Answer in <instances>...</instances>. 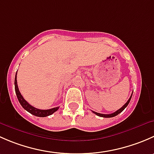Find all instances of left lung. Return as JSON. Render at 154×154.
Returning <instances> with one entry per match:
<instances>
[{
  "instance_id": "1",
  "label": "left lung",
  "mask_w": 154,
  "mask_h": 154,
  "mask_svg": "<svg viewBox=\"0 0 154 154\" xmlns=\"http://www.w3.org/2000/svg\"><path fill=\"white\" fill-rule=\"evenodd\" d=\"M132 95H133V93H132L131 96H130V98H129V100L127 101V103H126L124 105V106L122 107V108H120L119 110H117V111L115 112L112 113V114H101V113H97V112H94V111H92V112H94L95 115H97V116H100V117H103V118H112V117H115V116H118V115H119V113L122 112L123 111V110L125 109L126 108V107L127 106V105H128L129 103H130V100H131Z\"/></svg>"
}]
</instances>
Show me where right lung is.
I'll return each instance as SVG.
<instances>
[{"label":"right lung","mask_w":154,"mask_h":154,"mask_svg":"<svg viewBox=\"0 0 154 154\" xmlns=\"http://www.w3.org/2000/svg\"><path fill=\"white\" fill-rule=\"evenodd\" d=\"M15 93H16L17 97H18V100L19 101L20 104L22 106L23 108L25 110H27V112L29 113H31L33 116H37V117H46V116H51L53 113L55 112L56 111L58 110V109L60 108L59 106L54 107V108L50 109H38L35 108L32 106H31L30 104H29L24 98L23 97V96L21 95V93H20L19 89H18V84H17V72L15 74Z\"/></svg>","instance_id":"add662e5"}]
</instances>
